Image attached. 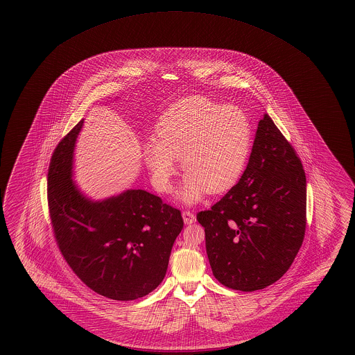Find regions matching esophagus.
I'll list each match as a JSON object with an SVG mask.
<instances>
[{"label":"esophagus","mask_w":355,"mask_h":355,"mask_svg":"<svg viewBox=\"0 0 355 355\" xmlns=\"http://www.w3.org/2000/svg\"><path fill=\"white\" fill-rule=\"evenodd\" d=\"M183 221H184V224H193L195 223V215H193V212H190V211H183L182 212Z\"/></svg>","instance_id":"34e87169"}]
</instances>
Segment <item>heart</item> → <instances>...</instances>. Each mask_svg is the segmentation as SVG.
<instances>
[{
	"mask_svg": "<svg viewBox=\"0 0 355 355\" xmlns=\"http://www.w3.org/2000/svg\"><path fill=\"white\" fill-rule=\"evenodd\" d=\"M252 129L241 107L207 97L184 98L166 109L155 128V140L143 144V160L153 186L168 193L177 162L187 172L178 191L186 205L199 202L207 191L224 193L245 171Z\"/></svg>",
	"mask_w": 355,
	"mask_h": 355,
	"instance_id": "1",
	"label": "heart"
}]
</instances>
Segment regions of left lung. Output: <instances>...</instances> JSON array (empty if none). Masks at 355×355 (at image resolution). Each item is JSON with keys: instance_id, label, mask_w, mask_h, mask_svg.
Listing matches in <instances>:
<instances>
[{"instance_id": "1", "label": "left lung", "mask_w": 355, "mask_h": 355, "mask_svg": "<svg viewBox=\"0 0 355 355\" xmlns=\"http://www.w3.org/2000/svg\"><path fill=\"white\" fill-rule=\"evenodd\" d=\"M306 199L301 159L264 114L241 180L196 215L216 279L229 289L255 291L281 279L304 238Z\"/></svg>"}]
</instances>
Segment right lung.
<instances>
[{
    "label": "right lung",
    "instance_id": "obj_1",
    "mask_svg": "<svg viewBox=\"0 0 355 355\" xmlns=\"http://www.w3.org/2000/svg\"><path fill=\"white\" fill-rule=\"evenodd\" d=\"M83 119L54 150L48 169V208L54 238L69 267L91 291L134 301L165 277L181 211L144 190L103 202L85 198L71 180L73 152Z\"/></svg>",
    "mask_w": 355,
    "mask_h": 355
}]
</instances>
